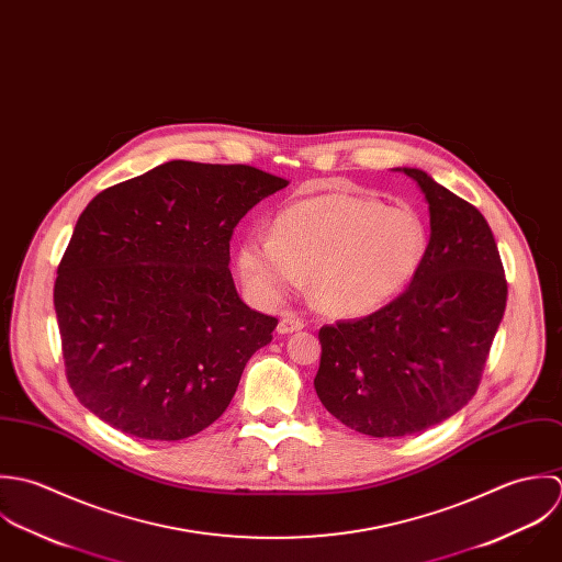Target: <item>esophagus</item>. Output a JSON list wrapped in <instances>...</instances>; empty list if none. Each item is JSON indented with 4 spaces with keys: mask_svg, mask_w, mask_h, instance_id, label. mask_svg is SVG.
<instances>
[{
    "mask_svg": "<svg viewBox=\"0 0 562 562\" xmlns=\"http://www.w3.org/2000/svg\"><path fill=\"white\" fill-rule=\"evenodd\" d=\"M302 328H304V319L297 317V315H293V313H284L282 319H280V324H278V333H280V335H291V333H297V330H302Z\"/></svg>",
    "mask_w": 562,
    "mask_h": 562,
    "instance_id": "1",
    "label": "esophagus"
}]
</instances>
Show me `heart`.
<instances>
[{"mask_svg": "<svg viewBox=\"0 0 562 562\" xmlns=\"http://www.w3.org/2000/svg\"><path fill=\"white\" fill-rule=\"evenodd\" d=\"M426 251L428 229L415 211L324 193L282 209L271 234H245L236 269L260 304L280 302L311 276L313 297L324 311L362 315L393 300Z\"/></svg>", "mask_w": 562, "mask_h": 562, "instance_id": "heart-1", "label": "heart"}]
</instances>
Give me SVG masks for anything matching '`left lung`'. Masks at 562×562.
Returning <instances> with one entry per match:
<instances>
[{"instance_id": "left-lung-1", "label": "left lung", "mask_w": 562, "mask_h": 562, "mask_svg": "<svg viewBox=\"0 0 562 562\" xmlns=\"http://www.w3.org/2000/svg\"><path fill=\"white\" fill-rule=\"evenodd\" d=\"M430 206V243L408 289L380 311L319 330L315 389L347 428L424 432L475 395L508 284L482 213L426 171L404 169Z\"/></svg>"}]
</instances>
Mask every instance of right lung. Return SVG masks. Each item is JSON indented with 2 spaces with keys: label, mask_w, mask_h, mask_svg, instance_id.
<instances>
[{
  "label": "right lung",
  "mask_w": 562,
  "mask_h": 562,
  "mask_svg": "<svg viewBox=\"0 0 562 562\" xmlns=\"http://www.w3.org/2000/svg\"><path fill=\"white\" fill-rule=\"evenodd\" d=\"M289 180L171 160L91 200L58 265L54 308L76 397L123 435L182 441L232 402L278 326L229 273L236 224Z\"/></svg>",
  "instance_id": "add662e5"
}]
</instances>
